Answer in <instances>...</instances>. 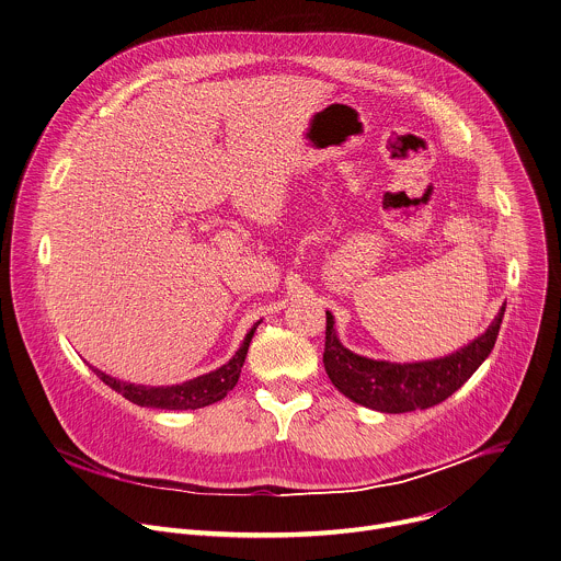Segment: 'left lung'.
<instances>
[{
  "instance_id": "8db88e82",
  "label": "left lung",
  "mask_w": 561,
  "mask_h": 561,
  "mask_svg": "<svg viewBox=\"0 0 561 561\" xmlns=\"http://www.w3.org/2000/svg\"><path fill=\"white\" fill-rule=\"evenodd\" d=\"M505 306L507 304H503L490 328L461 350L442 358L415 363L374 360L354 354L339 341L334 314L325 310V371L345 398L371 411L409 413L431 409L459 391L492 354L505 317Z\"/></svg>"
}]
</instances>
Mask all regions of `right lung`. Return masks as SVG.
Listing matches in <instances>:
<instances>
[{
  "label": "right lung",
  "mask_w": 561,
  "mask_h": 561,
  "mask_svg": "<svg viewBox=\"0 0 561 561\" xmlns=\"http://www.w3.org/2000/svg\"><path fill=\"white\" fill-rule=\"evenodd\" d=\"M262 323V319L257 323H253V328L247 332L240 350L229 358V363H225L222 367L203 374L198 378L185 380L181 385H172V387H146V385H133V382H124L117 380L95 367L93 374L108 385L115 393L124 396L128 402L137 404V407H148V409H168V411H194V409H203L209 407L218 400H222L238 382L247 352H249V343L257 330V325Z\"/></svg>",
  "instance_id": "add662e5"
}]
</instances>
